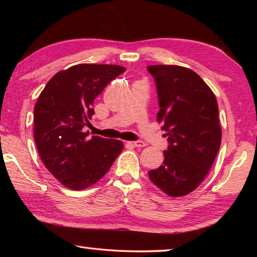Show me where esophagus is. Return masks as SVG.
<instances>
[{"instance_id": "esophagus-1", "label": "esophagus", "mask_w": 257, "mask_h": 257, "mask_svg": "<svg viewBox=\"0 0 257 257\" xmlns=\"http://www.w3.org/2000/svg\"><path fill=\"white\" fill-rule=\"evenodd\" d=\"M129 145H132V146H134V147H145L146 146V144L144 142H142V141H136V142H129L128 143Z\"/></svg>"}]
</instances>
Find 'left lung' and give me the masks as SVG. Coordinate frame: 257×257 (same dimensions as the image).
<instances>
[{"mask_svg": "<svg viewBox=\"0 0 257 257\" xmlns=\"http://www.w3.org/2000/svg\"><path fill=\"white\" fill-rule=\"evenodd\" d=\"M158 88L156 120L169 147L151 181L170 197L186 196L205 179L220 149L219 107L214 93L196 72L180 66H149Z\"/></svg>", "mask_w": 257, "mask_h": 257, "instance_id": "8db88e82", "label": "left lung"}]
</instances>
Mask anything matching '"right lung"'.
<instances>
[{
	"label": "right lung",
	"instance_id": "right-lung-1",
	"mask_svg": "<svg viewBox=\"0 0 257 257\" xmlns=\"http://www.w3.org/2000/svg\"><path fill=\"white\" fill-rule=\"evenodd\" d=\"M125 68L114 64H76L51 78L34 108L38 154L64 187L81 190L105 176L123 150L118 139L87 138L82 128L95 114L97 95Z\"/></svg>",
	"mask_w": 257,
	"mask_h": 257
}]
</instances>
